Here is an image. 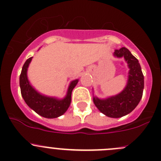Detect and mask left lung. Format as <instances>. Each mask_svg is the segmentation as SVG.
Returning a JSON list of instances; mask_svg holds the SVG:
<instances>
[{"mask_svg": "<svg viewBox=\"0 0 161 161\" xmlns=\"http://www.w3.org/2000/svg\"><path fill=\"white\" fill-rule=\"evenodd\" d=\"M116 57H124L130 68L127 85L123 92L106 99L94 97L93 102L96 107L109 117L119 118L131 113L143 96L144 78L137 58L125 47L114 52Z\"/></svg>", "mask_w": 161, "mask_h": 161, "instance_id": "1", "label": "left lung"}]
</instances>
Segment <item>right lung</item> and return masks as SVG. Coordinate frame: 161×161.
<instances>
[{"mask_svg":"<svg viewBox=\"0 0 161 161\" xmlns=\"http://www.w3.org/2000/svg\"><path fill=\"white\" fill-rule=\"evenodd\" d=\"M32 57L27 59L20 75V88L24 100L31 109L45 118H56L65 113L71 103L72 89L78 83V79L72 81L69 87L66 97L62 100L55 98L47 97L38 93L29 84L27 77V69Z\"/></svg>","mask_w":161,"mask_h":161,"instance_id":"add662e5","label":"right lung"}]
</instances>
